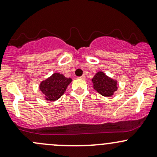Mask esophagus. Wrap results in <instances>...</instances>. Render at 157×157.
Returning a JSON list of instances; mask_svg holds the SVG:
<instances>
[{"label": "esophagus", "instance_id": "1", "mask_svg": "<svg viewBox=\"0 0 157 157\" xmlns=\"http://www.w3.org/2000/svg\"><path fill=\"white\" fill-rule=\"evenodd\" d=\"M78 78H80V79H85V75H82V76H80V77H78Z\"/></svg>", "mask_w": 157, "mask_h": 157}]
</instances>
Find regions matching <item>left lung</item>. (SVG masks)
Returning a JSON list of instances; mask_svg holds the SVG:
<instances>
[{
    "instance_id": "1",
    "label": "left lung",
    "mask_w": 157,
    "mask_h": 157,
    "mask_svg": "<svg viewBox=\"0 0 157 157\" xmlns=\"http://www.w3.org/2000/svg\"><path fill=\"white\" fill-rule=\"evenodd\" d=\"M94 88L104 97H111L117 90V82L106 76L102 72H99L92 79Z\"/></svg>"
}]
</instances>
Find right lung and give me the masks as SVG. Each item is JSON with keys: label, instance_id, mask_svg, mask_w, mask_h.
<instances>
[{"label": "right lung", "instance_id": "right-lung-1", "mask_svg": "<svg viewBox=\"0 0 157 157\" xmlns=\"http://www.w3.org/2000/svg\"><path fill=\"white\" fill-rule=\"evenodd\" d=\"M71 81L61 74L55 73L40 84V89L47 100L55 101L63 95Z\"/></svg>", "mask_w": 157, "mask_h": 157}]
</instances>
